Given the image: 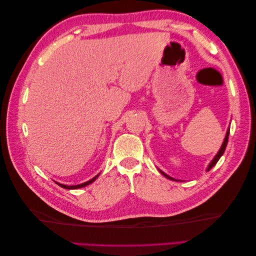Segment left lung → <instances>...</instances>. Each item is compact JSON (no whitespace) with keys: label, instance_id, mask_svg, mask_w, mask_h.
I'll list each match as a JSON object with an SVG mask.
<instances>
[{"label":"left lung","instance_id":"obj_1","mask_svg":"<svg viewBox=\"0 0 256 256\" xmlns=\"http://www.w3.org/2000/svg\"><path fill=\"white\" fill-rule=\"evenodd\" d=\"M230 131V128L228 130V132H226V138H224V143H222V145H221V148L219 150V152L218 153H216V155L214 156V158L211 160V162L209 164V166H208V168H206V172H209L212 167H214L216 162H218V160H220V157L224 155V150H226V144H228V140H229V132ZM160 170V174H162V176H165L166 178H168V179H170V180H176L177 182V179H175V178H172V177H170V176H168V175H166V174L164 172H162L160 170Z\"/></svg>","mask_w":256,"mask_h":256}]
</instances>
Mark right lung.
I'll return each mask as SVG.
<instances>
[{
    "instance_id": "add662e5",
    "label": "right lung",
    "mask_w": 256,
    "mask_h": 256,
    "mask_svg": "<svg viewBox=\"0 0 256 256\" xmlns=\"http://www.w3.org/2000/svg\"><path fill=\"white\" fill-rule=\"evenodd\" d=\"M98 176H99V175H96V177H94V178H92V179H90V180H88V182H84V184H74V186H67V184H59V182H56V184H58V186H60V187L64 188V189H78V188H82V187H86V186H88V184H92V182H94L96 180V179L98 178Z\"/></svg>"
}]
</instances>
